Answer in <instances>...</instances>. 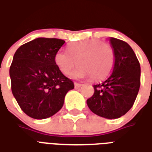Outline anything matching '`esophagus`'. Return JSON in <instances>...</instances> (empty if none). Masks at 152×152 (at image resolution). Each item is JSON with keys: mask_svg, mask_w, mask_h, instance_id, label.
Instances as JSON below:
<instances>
[{"mask_svg": "<svg viewBox=\"0 0 152 152\" xmlns=\"http://www.w3.org/2000/svg\"><path fill=\"white\" fill-rule=\"evenodd\" d=\"M74 86H75V88H76V89H78V88H80V87L81 86V84H79V83L75 82L74 83Z\"/></svg>", "mask_w": 152, "mask_h": 152, "instance_id": "34e87169", "label": "esophagus"}]
</instances>
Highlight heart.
I'll use <instances>...</instances> for the list:
<instances>
[{
	"label": "heart",
	"mask_w": 152,
	"mask_h": 152,
	"mask_svg": "<svg viewBox=\"0 0 152 152\" xmlns=\"http://www.w3.org/2000/svg\"><path fill=\"white\" fill-rule=\"evenodd\" d=\"M68 53L58 51L55 63L61 72L69 75L73 67L78 65L72 74L73 78L90 76L94 80H102L111 72L114 63V52L110 45L101 40L78 41L67 47Z\"/></svg>",
	"instance_id": "1"
}]
</instances>
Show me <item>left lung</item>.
<instances>
[{"instance_id":"1","label":"left lung","mask_w":152,"mask_h":152,"mask_svg":"<svg viewBox=\"0 0 152 152\" xmlns=\"http://www.w3.org/2000/svg\"><path fill=\"white\" fill-rule=\"evenodd\" d=\"M114 52L113 71L102 82L94 86V93L87 105L94 114L116 119L126 114L134 105L140 88V63L129 45L111 37Z\"/></svg>"}]
</instances>
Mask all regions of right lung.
<instances>
[{
  "label": "right lung",
  "instance_id": "1",
  "mask_svg": "<svg viewBox=\"0 0 152 152\" xmlns=\"http://www.w3.org/2000/svg\"><path fill=\"white\" fill-rule=\"evenodd\" d=\"M65 41L37 38L15 52L10 76L11 90L22 111L37 120L50 117L63 107L66 93L74 89L72 80L55 63V55Z\"/></svg>",
  "mask_w": 152,
  "mask_h": 152
}]
</instances>
